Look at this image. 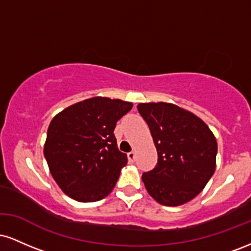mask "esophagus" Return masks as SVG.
<instances>
[{
	"label": "esophagus",
	"mask_w": 251,
	"mask_h": 251,
	"mask_svg": "<svg viewBox=\"0 0 251 251\" xmlns=\"http://www.w3.org/2000/svg\"><path fill=\"white\" fill-rule=\"evenodd\" d=\"M127 159L129 163H133L134 159H135V153L134 152H128L127 153Z\"/></svg>",
	"instance_id": "esophagus-1"
}]
</instances>
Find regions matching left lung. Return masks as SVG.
<instances>
[{"label": "left lung", "mask_w": 251, "mask_h": 251, "mask_svg": "<svg viewBox=\"0 0 251 251\" xmlns=\"http://www.w3.org/2000/svg\"><path fill=\"white\" fill-rule=\"evenodd\" d=\"M148 123L158 163L142 179L157 203L179 206L205 188L216 170L217 142L209 126L192 112L170 102L137 106Z\"/></svg>", "instance_id": "1"}]
</instances>
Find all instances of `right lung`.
Here are the masks:
<instances>
[{
    "label": "right lung",
    "instance_id": "add662e5",
    "mask_svg": "<svg viewBox=\"0 0 251 251\" xmlns=\"http://www.w3.org/2000/svg\"><path fill=\"white\" fill-rule=\"evenodd\" d=\"M132 107L133 103L120 99L94 97L68 106L51 119L43 154L66 195L87 203L111 194L127 164L113 131Z\"/></svg>",
    "mask_w": 251,
    "mask_h": 251
}]
</instances>
